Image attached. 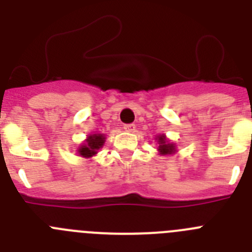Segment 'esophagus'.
<instances>
[{"instance_id":"1","label":"esophagus","mask_w":252,"mask_h":252,"mask_svg":"<svg viewBox=\"0 0 252 252\" xmlns=\"http://www.w3.org/2000/svg\"><path fill=\"white\" fill-rule=\"evenodd\" d=\"M135 127H136V126H135V125H133V124L124 125L125 131H128V132H133V131H135Z\"/></svg>"}]
</instances>
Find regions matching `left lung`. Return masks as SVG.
Listing matches in <instances>:
<instances>
[{
	"label": "left lung",
	"instance_id": "left-lung-1",
	"mask_svg": "<svg viewBox=\"0 0 252 252\" xmlns=\"http://www.w3.org/2000/svg\"><path fill=\"white\" fill-rule=\"evenodd\" d=\"M158 140H159V151L160 154H164V155H166V154H171L174 153V145L173 144H168V141L165 140V137L164 136H159L158 137Z\"/></svg>",
	"mask_w": 252,
	"mask_h": 252
}]
</instances>
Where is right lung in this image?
<instances>
[{"instance_id": "add662e5", "label": "right lung", "mask_w": 252, "mask_h": 252, "mask_svg": "<svg viewBox=\"0 0 252 252\" xmlns=\"http://www.w3.org/2000/svg\"><path fill=\"white\" fill-rule=\"evenodd\" d=\"M104 144V137L101 133H95L92 136H88L86 145L81 146L78 153L81 154L83 158H91L94 154H97V150L101 149Z\"/></svg>"}]
</instances>
